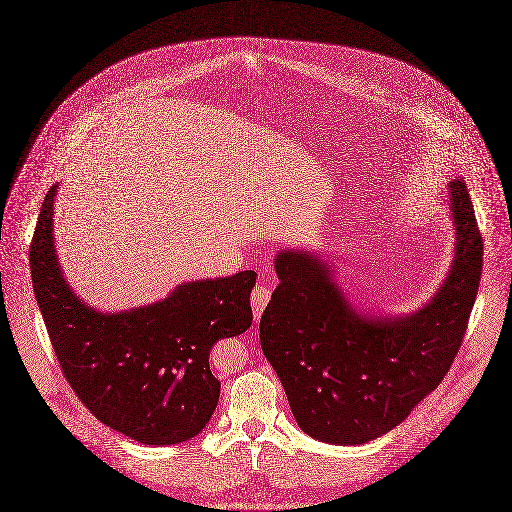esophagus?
<instances>
[{"instance_id": "34e87169", "label": "esophagus", "mask_w": 512, "mask_h": 512, "mask_svg": "<svg viewBox=\"0 0 512 512\" xmlns=\"http://www.w3.org/2000/svg\"><path fill=\"white\" fill-rule=\"evenodd\" d=\"M269 300H271V290H269L265 284H257V286L253 288V292H251V306H253L255 319L261 317L263 310H265L267 304H269Z\"/></svg>"}]
</instances>
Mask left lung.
<instances>
[{
  "mask_svg": "<svg viewBox=\"0 0 512 512\" xmlns=\"http://www.w3.org/2000/svg\"><path fill=\"white\" fill-rule=\"evenodd\" d=\"M454 251L431 300L409 314L364 312L321 253L284 247L261 315V349L275 368L298 427L339 446L390 433L444 380L462 345L483 263L472 198L448 185Z\"/></svg>",
  "mask_w": 512,
  "mask_h": 512,
  "instance_id": "8db88e82",
  "label": "left lung"
}]
</instances>
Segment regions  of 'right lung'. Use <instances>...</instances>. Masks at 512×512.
<instances>
[{"instance_id": "obj_1", "label": "right lung", "mask_w": 512, "mask_h": 512, "mask_svg": "<svg viewBox=\"0 0 512 512\" xmlns=\"http://www.w3.org/2000/svg\"><path fill=\"white\" fill-rule=\"evenodd\" d=\"M58 187H50L40 206L29 259L35 298L66 380L103 425L130 440L171 446L195 438L220 397L210 349L251 327L257 273L189 280L148 306L97 310L74 292L58 259Z\"/></svg>"}]
</instances>
